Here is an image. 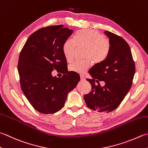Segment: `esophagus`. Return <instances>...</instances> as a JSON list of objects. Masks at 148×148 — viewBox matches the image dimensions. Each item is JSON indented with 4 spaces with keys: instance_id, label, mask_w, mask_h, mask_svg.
Listing matches in <instances>:
<instances>
[{
    "instance_id": "34e87169",
    "label": "esophagus",
    "mask_w": 148,
    "mask_h": 148,
    "mask_svg": "<svg viewBox=\"0 0 148 148\" xmlns=\"http://www.w3.org/2000/svg\"><path fill=\"white\" fill-rule=\"evenodd\" d=\"M80 78H81V80H82V81H85V77L83 75H81Z\"/></svg>"
}]
</instances>
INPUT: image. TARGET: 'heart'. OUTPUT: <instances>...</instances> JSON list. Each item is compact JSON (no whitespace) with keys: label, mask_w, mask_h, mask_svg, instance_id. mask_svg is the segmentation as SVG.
<instances>
[{"label":"heart","mask_w":148,"mask_h":148,"mask_svg":"<svg viewBox=\"0 0 148 148\" xmlns=\"http://www.w3.org/2000/svg\"><path fill=\"white\" fill-rule=\"evenodd\" d=\"M78 47H86L84 61H75L69 65V70L83 74L90 67L91 60L95 64L105 61L110 50L109 40L95 30H81L75 34L74 39L68 38L63 43V52L69 62L73 60Z\"/></svg>","instance_id":"obj_1"}]
</instances>
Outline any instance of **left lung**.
Here are the masks:
<instances>
[{"label": "left lung", "instance_id": "left-lung-1", "mask_svg": "<svg viewBox=\"0 0 148 148\" xmlns=\"http://www.w3.org/2000/svg\"><path fill=\"white\" fill-rule=\"evenodd\" d=\"M105 34L109 38L110 50L105 61L90 69L92 79L86 80L92 90L84 95V99L91 110L108 113L119 106L131 88L135 66L128 43L110 31H105ZM101 80L105 82V86L100 85Z\"/></svg>", "mask_w": 148, "mask_h": 148}]
</instances>
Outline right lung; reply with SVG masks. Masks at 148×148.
<instances>
[{
	"label": "right lung",
	"mask_w": 148,
	"mask_h": 148,
	"mask_svg": "<svg viewBox=\"0 0 148 148\" xmlns=\"http://www.w3.org/2000/svg\"><path fill=\"white\" fill-rule=\"evenodd\" d=\"M63 25L40 29L28 38L20 52L18 71L22 90L33 108L42 114H54L65 105L69 92L80 81L76 72H68L63 43L72 34ZM54 70H64L62 78Z\"/></svg>",
	"instance_id": "1"
}]
</instances>
